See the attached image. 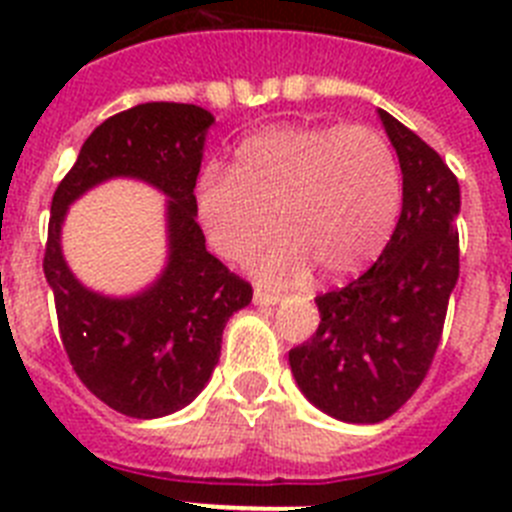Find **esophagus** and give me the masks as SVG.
<instances>
[{"label": "esophagus", "instance_id": "1", "mask_svg": "<svg viewBox=\"0 0 512 512\" xmlns=\"http://www.w3.org/2000/svg\"><path fill=\"white\" fill-rule=\"evenodd\" d=\"M282 300L284 295H279V292H269V289L256 287V292H253V302H256V305H277V302Z\"/></svg>", "mask_w": 512, "mask_h": 512}]
</instances>
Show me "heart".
<instances>
[{
	"label": "heart",
	"mask_w": 512,
	"mask_h": 512,
	"mask_svg": "<svg viewBox=\"0 0 512 512\" xmlns=\"http://www.w3.org/2000/svg\"><path fill=\"white\" fill-rule=\"evenodd\" d=\"M402 205L392 146L364 125H282L238 146L233 171H202L194 210L223 259L243 264L277 228L261 259L271 282L302 279L315 264L328 279L359 274L390 243Z\"/></svg>",
	"instance_id": "b5f03b06"
}]
</instances>
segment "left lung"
Masks as SVG:
<instances>
[{
  "label": "left lung",
  "mask_w": 512,
  "mask_h": 512,
  "mask_svg": "<svg viewBox=\"0 0 512 512\" xmlns=\"http://www.w3.org/2000/svg\"><path fill=\"white\" fill-rule=\"evenodd\" d=\"M402 169V212L377 264L315 297L318 330L289 351L300 390L346 423H379L413 397L459 279V182L425 140L379 110Z\"/></svg>",
  "instance_id": "left-lung-1"
}]
</instances>
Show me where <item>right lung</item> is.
<instances>
[{"instance_id":"1","label":"right lung","mask_w":512,"mask_h":512,"mask_svg":"<svg viewBox=\"0 0 512 512\" xmlns=\"http://www.w3.org/2000/svg\"><path fill=\"white\" fill-rule=\"evenodd\" d=\"M212 115L197 104L146 102L107 117L84 140L51 202L43 271L66 356L94 397L130 418L184 408L210 379L223 328L253 289L205 248L194 187ZM135 175L170 197V266L143 296L110 301L81 288L60 256L65 207L94 183Z\"/></svg>"}]
</instances>
